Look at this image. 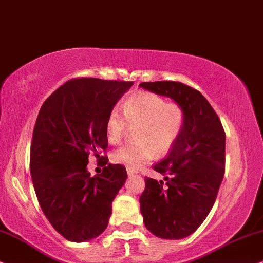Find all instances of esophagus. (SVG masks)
<instances>
[{
  "label": "esophagus",
  "instance_id": "esophagus-1",
  "mask_svg": "<svg viewBox=\"0 0 263 263\" xmlns=\"http://www.w3.org/2000/svg\"><path fill=\"white\" fill-rule=\"evenodd\" d=\"M134 174H137V172L134 170H129V168H127V176L131 177V176H134Z\"/></svg>",
  "mask_w": 263,
  "mask_h": 263
}]
</instances>
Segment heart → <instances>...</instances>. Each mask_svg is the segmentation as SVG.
<instances>
[{
    "instance_id": "heart-1",
    "label": "heart",
    "mask_w": 263,
    "mask_h": 263,
    "mask_svg": "<svg viewBox=\"0 0 263 263\" xmlns=\"http://www.w3.org/2000/svg\"><path fill=\"white\" fill-rule=\"evenodd\" d=\"M185 114L183 108L166 103L162 97L152 92H141L127 101L124 110L111 108L107 118L106 132L110 144H119L128 128H137V143L121 146L111 153L115 163L137 171L157 155L170 152L183 131Z\"/></svg>"
}]
</instances>
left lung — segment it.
Returning <instances> with one entry per match:
<instances>
[{"mask_svg": "<svg viewBox=\"0 0 263 263\" xmlns=\"http://www.w3.org/2000/svg\"><path fill=\"white\" fill-rule=\"evenodd\" d=\"M139 87L172 99L183 108V131L168 156L153 168L163 180L145 179L139 197L143 221L156 237H189L207 218L225 174V132L211 103L178 82L141 83Z\"/></svg>", "mask_w": 263, "mask_h": 263, "instance_id": "left-lung-1", "label": "left lung"}]
</instances>
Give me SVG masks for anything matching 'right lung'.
Wrapping results in <instances>:
<instances>
[{
    "label": "right lung",
    "instance_id": "1",
    "mask_svg": "<svg viewBox=\"0 0 263 263\" xmlns=\"http://www.w3.org/2000/svg\"><path fill=\"white\" fill-rule=\"evenodd\" d=\"M132 82L69 80L45 100L31 143L30 172L38 203L51 226L69 241L82 243L107 229L111 203L127 179L121 164L108 163L91 177L88 154L99 158L108 146L109 111Z\"/></svg>",
    "mask_w": 263,
    "mask_h": 263
}]
</instances>
